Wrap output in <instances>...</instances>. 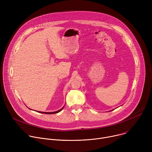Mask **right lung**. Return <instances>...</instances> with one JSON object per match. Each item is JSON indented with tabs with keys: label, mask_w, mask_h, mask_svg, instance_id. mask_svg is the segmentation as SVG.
Listing matches in <instances>:
<instances>
[{
	"label": "right lung",
	"mask_w": 152,
	"mask_h": 152,
	"mask_svg": "<svg viewBox=\"0 0 152 152\" xmlns=\"http://www.w3.org/2000/svg\"><path fill=\"white\" fill-rule=\"evenodd\" d=\"M64 107H62L61 109H60L59 110H58V111H56V112H39V113H45V114H55V113H59V112H61V110L63 109Z\"/></svg>",
	"instance_id": "1"
}]
</instances>
